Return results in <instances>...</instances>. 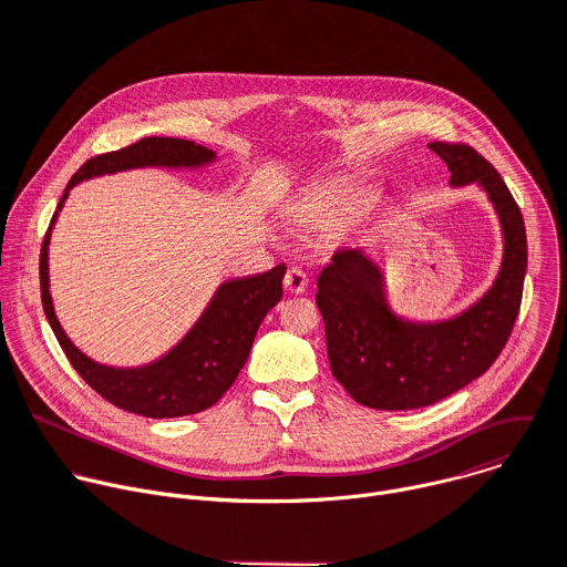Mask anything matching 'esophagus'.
Returning <instances> with one entry per match:
<instances>
[{"mask_svg": "<svg viewBox=\"0 0 567 567\" xmlns=\"http://www.w3.org/2000/svg\"><path fill=\"white\" fill-rule=\"evenodd\" d=\"M305 287H307V276L300 269H296V267L287 269V274H285V289L289 293H302Z\"/></svg>", "mask_w": 567, "mask_h": 567, "instance_id": "obj_1", "label": "esophagus"}]
</instances>
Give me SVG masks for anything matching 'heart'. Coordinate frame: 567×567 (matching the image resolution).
Returning a JSON list of instances; mask_svg holds the SVG:
<instances>
[{"instance_id": "obj_1", "label": "heart", "mask_w": 567, "mask_h": 567, "mask_svg": "<svg viewBox=\"0 0 567 567\" xmlns=\"http://www.w3.org/2000/svg\"><path fill=\"white\" fill-rule=\"evenodd\" d=\"M364 203H367V196L357 192H328L312 205L307 221H310V226L315 228L332 230L350 221L359 210H362Z\"/></svg>"}]
</instances>
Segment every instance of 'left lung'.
<instances>
[{
    "label": "left lung",
    "mask_w": 567,
    "mask_h": 567,
    "mask_svg": "<svg viewBox=\"0 0 567 567\" xmlns=\"http://www.w3.org/2000/svg\"><path fill=\"white\" fill-rule=\"evenodd\" d=\"M450 185H477L502 228V262L493 285L450 319L414 321L393 312L386 278L362 246H343L317 280L330 369L364 406L404 411L430 406L480 375L516 326L527 274V233L502 176L468 144L432 142Z\"/></svg>",
    "instance_id": "left-lung-1"
}]
</instances>
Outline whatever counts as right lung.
Returning a JSON list of instances; mask_svg holds the SVG:
<instances>
[{
	"mask_svg": "<svg viewBox=\"0 0 567 567\" xmlns=\"http://www.w3.org/2000/svg\"><path fill=\"white\" fill-rule=\"evenodd\" d=\"M215 161L217 153L213 148L178 137H144L126 148L101 153V156L90 158L68 183L42 241L40 291L42 310L51 330L74 371L101 398L137 416L178 419L213 406L237 380L252 348L257 328L271 307L280 302L287 267L278 265L265 274L221 282L185 337L153 362L131 369L106 367L94 362L72 343L54 312V300L49 291L51 228L63 210L70 189L83 181L144 167L200 169Z\"/></svg>",
	"mask_w": 567,
	"mask_h": 567,
	"instance_id": "add662e5",
	"label": "right lung"
}]
</instances>
